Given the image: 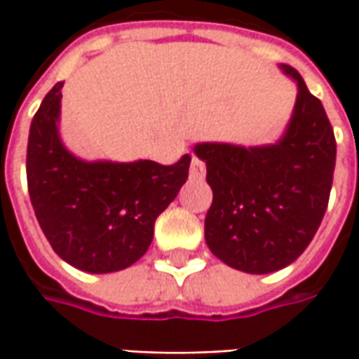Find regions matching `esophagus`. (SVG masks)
<instances>
[{"mask_svg": "<svg viewBox=\"0 0 359 359\" xmlns=\"http://www.w3.org/2000/svg\"><path fill=\"white\" fill-rule=\"evenodd\" d=\"M205 175V163L200 158H191V165H189V177L191 180H201Z\"/></svg>", "mask_w": 359, "mask_h": 359, "instance_id": "1", "label": "esophagus"}]
</instances>
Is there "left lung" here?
Returning a JSON list of instances; mask_svg holds the SVG:
<instances>
[{"instance_id": "obj_1", "label": "left lung", "mask_w": 359, "mask_h": 359, "mask_svg": "<svg viewBox=\"0 0 359 359\" xmlns=\"http://www.w3.org/2000/svg\"><path fill=\"white\" fill-rule=\"evenodd\" d=\"M296 105L273 144L201 142L214 191L205 215V243L215 257L245 273H271L296 262L322 224L336 168V137L318 97L292 65Z\"/></svg>"}]
</instances>
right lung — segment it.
<instances>
[{
  "label": "right lung",
  "instance_id": "1",
  "mask_svg": "<svg viewBox=\"0 0 359 359\" xmlns=\"http://www.w3.org/2000/svg\"><path fill=\"white\" fill-rule=\"evenodd\" d=\"M62 88H51L29 126L27 187L35 217L69 266L88 273L130 268L147 252L158 215L186 184L191 158L173 165L79 158L60 133Z\"/></svg>",
  "mask_w": 359,
  "mask_h": 359
}]
</instances>
